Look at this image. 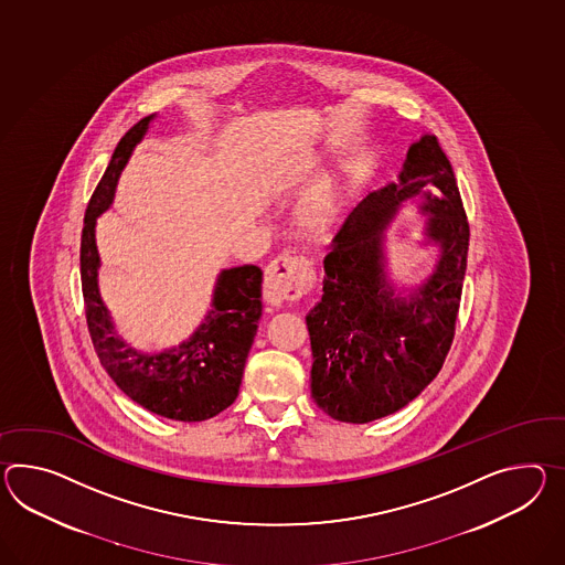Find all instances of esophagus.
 <instances>
[{
    "mask_svg": "<svg viewBox=\"0 0 565 565\" xmlns=\"http://www.w3.org/2000/svg\"><path fill=\"white\" fill-rule=\"evenodd\" d=\"M315 279L317 271L312 263L294 255L277 257L276 262L269 263L265 269L263 298L271 306L296 302L312 289Z\"/></svg>",
    "mask_w": 565,
    "mask_h": 565,
    "instance_id": "34e87169",
    "label": "esophagus"
}]
</instances>
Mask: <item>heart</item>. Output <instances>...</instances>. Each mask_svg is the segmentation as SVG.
<instances>
[{"label":"heart","mask_w":565,"mask_h":565,"mask_svg":"<svg viewBox=\"0 0 565 565\" xmlns=\"http://www.w3.org/2000/svg\"><path fill=\"white\" fill-rule=\"evenodd\" d=\"M341 212V198L339 192L332 190L331 185L320 190V192L308 202V206L303 210V218L308 222V226L317 233L329 231L332 224L339 218Z\"/></svg>","instance_id":"heart-1"}]
</instances>
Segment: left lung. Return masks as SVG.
Instances as JSON below:
<instances>
[{"label": "left lung", "mask_w": 565, "mask_h": 565, "mask_svg": "<svg viewBox=\"0 0 565 565\" xmlns=\"http://www.w3.org/2000/svg\"><path fill=\"white\" fill-rule=\"evenodd\" d=\"M416 194L426 195L428 235L444 253L436 274L406 301L384 281L381 231ZM468 247L454 167L439 138L425 135L411 147L398 183L365 195L324 257V294L306 317L318 408L363 425L404 408L437 377L454 343Z\"/></svg>", "instance_id": "8db88e82"}]
</instances>
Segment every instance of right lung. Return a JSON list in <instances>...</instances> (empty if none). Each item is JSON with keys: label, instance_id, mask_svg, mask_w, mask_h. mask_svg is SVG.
I'll return each mask as SVG.
<instances>
[{"label": "right lung", "instance_id": "obj_1", "mask_svg": "<svg viewBox=\"0 0 565 565\" xmlns=\"http://www.w3.org/2000/svg\"><path fill=\"white\" fill-rule=\"evenodd\" d=\"M152 116L138 120L114 149L110 166L92 193L82 231V289L85 320L99 363L142 408L171 420L198 423L228 408L238 396L248 349L262 317L263 271L243 265L222 271L206 322L188 343L161 355H140L111 329L97 291V214L110 206L118 178Z\"/></svg>", "mask_w": 565, "mask_h": 565}]
</instances>
